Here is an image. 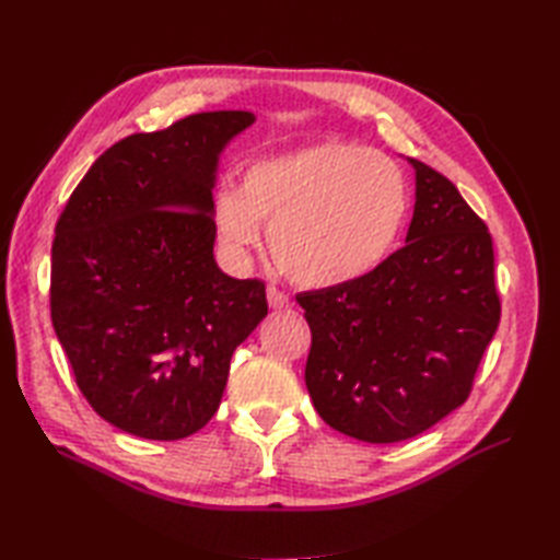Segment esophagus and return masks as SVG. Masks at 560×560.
Masks as SVG:
<instances>
[{
    "mask_svg": "<svg viewBox=\"0 0 560 560\" xmlns=\"http://www.w3.org/2000/svg\"><path fill=\"white\" fill-rule=\"evenodd\" d=\"M267 301H269L271 311H289V307L293 305V301L289 299V295L283 293V291H279L277 287H269L267 289Z\"/></svg>",
    "mask_w": 560,
    "mask_h": 560,
    "instance_id": "esophagus-1",
    "label": "esophagus"
}]
</instances>
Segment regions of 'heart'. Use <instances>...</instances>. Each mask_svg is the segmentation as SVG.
Returning <instances> with one entry per match:
<instances>
[{
    "instance_id": "heart-1",
    "label": "heart",
    "mask_w": 560,
    "mask_h": 560,
    "mask_svg": "<svg viewBox=\"0 0 560 560\" xmlns=\"http://www.w3.org/2000/svg\"><path fill=\"white\" fill-rule=\"evenodd\" d=\"M211 213L231 257L253 249L267 223L281 271L325 289L365 277L389 255L409 213V185L385 153L325 141L249 163L241 189L213 195Z\"/></svg>"
}]
</instances>
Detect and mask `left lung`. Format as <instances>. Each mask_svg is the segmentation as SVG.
<instances>
[{
    "instance_id": "1",
    "label": "left lung",
    "mask_w": 560,
    "mask_h": 560,
    "mask_svg": "<svg viewBox=\"0 0 560 560\" xmlns=\"http://www.w3.org/2000/svg\"><path fill=\"white\" fill-rule=\"evenodd\" d=\"M409 163L407 245L361 279L295 295L315 409L365 443H399L462 407L501 323L489 229L443 173Z\"/></svg>"
}]
</instances>
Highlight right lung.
Returning a JSON list of instances; mask_svg holds the SVG:
<instances>
[{"mask_svg":"<svg viewBox=\"0 0 560 560\" xmlns=\"http://www.w3.org/2000/svg\"><path fill=\"white\" fill-rule=\"evenodd\" d=\"M253 113H197L98 156L59 213L50 315L81 395L147 440H180L217 413L231 355L267 315L261 279L213 261L211 187Z\"/></svg>","mask_w":560,"mask_h":560,"instance_id":"right-lung-1","label":"right lung"}]
</instances>
